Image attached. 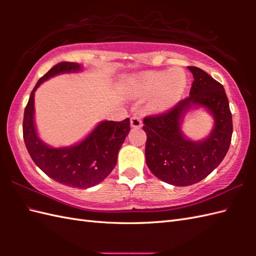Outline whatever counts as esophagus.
Here are the masks:
<instances>
[{"label": "esophagus", "instance_id": "1", "mask_svg": "<svg viewBox=\"0 0 256 256\" xmlns=\"http://www.w3.org/2000/svg\"><path fill=\"white\" fill-rule=\"evenodd\" d=\"M131 126L132 128H136L142 126V118H140L138 116H132L131 118Z\"/></svg>", "mask_w": 256, "mask_h": 256}]
</instances>
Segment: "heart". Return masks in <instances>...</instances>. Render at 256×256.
Wrapping results in <instances>:
<instances>
[{"instance_id":"obj_1","label":"heart","mask_w":256,"mask_h":256,"mask_svg":"<svg viewBox=\"0 0 256 256\" xmlns=\"http://www.w3.org/2000/svg\"><path fill=\"white\" fill-rule=\"evenodd\" d=\"M187 77L182 70L174 68L164 72H146L138 78V86L143 94H157V106L167 108L174 104L186 88Z\"/></svg>"}]
</instances>
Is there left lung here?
I'll return each mask as SVG.
<instances>
[{"label":"left lung","mask_w":256,"mask_h":256,"mask_svg":"<svg viewBox=\"0 0 256 256\" xmlns=\"http://www.w3.org/2000/svg\"><path fill=\"white\" fill-rule=\"evenodd\" d=\"M194 82L189 96L162 113L145 116V157L150 170L174 186H190L219 166L230 148L232 114L224 86L198 67L189 66ZM194 105H202L215 118L208 139L192 142L180 131L181 118Z\"/></svg>","instance_id":"1"}]
</instances>
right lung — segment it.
<instances>
[{
  "mask_svg": "<svg viewBox=\"0 0 256 256\" xmlns=\"http://www.w3.org/2000/svg\"><path fill=\"white\" fill-rule=\"evenodd\" d=\"M80 69L78 64L62 62L37 81L24 111L23 138L32 160L48 177L69 187L86 189L100 184L116 167L118 150L131 130L130 118L121 122L103 121L82 142L62 148H52L42 143L34 124V94L40 84L56 74Z\"/></svg>",
  "mask_w": 256,
  "mask_h": 256,
  "instance_id": "add662e5",
  "label": "right lung"
}]
</instances>
